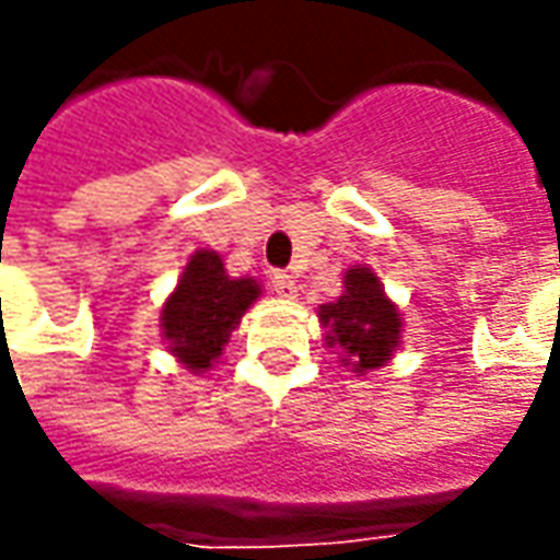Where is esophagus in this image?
<instances>
[{"instance_id":"1","label":"esophagus","mask_w":560,"mask_h":560,"mask_svg":"<svg viewBox=\"0 0 560 560\" xmlns=\"http://www.w3.org/2000/svg\"><path fill=\"white\" fill-rule=\"evenodd\" d=\"M271 289L280 295V299H295V292H299V283H295V277L287 271H273L271 277Z\"/></svg>"}]
</instances>
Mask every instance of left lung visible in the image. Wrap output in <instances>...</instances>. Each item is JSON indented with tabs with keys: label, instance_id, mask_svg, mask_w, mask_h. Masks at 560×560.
<instances>
[{
	"label": "left lung",
	"instance_id": "1",
	"mask_svg": "<svg viewBox=\"0 0 560 560\" xmlns=\"http://www.w3.org/2000/svg\"><path fill=\"white\" fill-rule=\"evenodd\" d=\"M319 319L329 326L326 341L341 347L353 372H369L390 360L399 341V311L384 295L381 280L369 268H350L345 277V295L323 304Z\"/></svg>",
	"mask_w": 560,
	"mask_h": 560
}]
</instances>
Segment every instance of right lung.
<instances>
[{
	"mask_svg": "<svg viewBox=\"0 0 560 560\" xmlns=\"http://www.w3.org/2000/svg\"><path fill=\"white\" fill-rule=\"evenodd\" d=\"M258 292L261 289L249 277L231 280L213 249L195 253L161 314L173 357H179L191 372H207L222 357L231 329H237Z\"/></svg>",
	"mask_w": 560,
	"mask_h": 560,
	"instance_id": "1",
	"label": "right lung"
}]
</instances>
